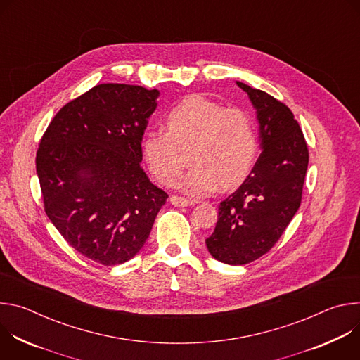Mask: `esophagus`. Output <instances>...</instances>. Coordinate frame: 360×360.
<instances>
[{"mask_svg":"<svg viewBox=\"0 0 360 360\" xmlns=\"http://www.w3.org/2000/svg\"><path fill=\"white\" fill-rule=\"evenodd\" d=\"M169 200L172 205H175V207H189V205H192V200L182 196H176V195H172Z\"/></svg>","mask_w":360,"mask_h":360,"instance_id":"esophagus-1","label":"esophagus"}]
</instances>
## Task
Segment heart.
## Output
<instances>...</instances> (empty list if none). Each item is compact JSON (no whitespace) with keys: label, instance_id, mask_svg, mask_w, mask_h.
Returning a JSON list of instances; mask_svg holds the SVG:
<instances>
[{"label":"heart","instance_id":"heart-1","mask_svg":"<svg viewBox=\"0 0 360 360\" xmlns=\"http://www.w3.org/2000/svg\"><path fill=\"white\" fill-rule=\"evenodd\" d=\"M259 149L252 117L203 95H189L165 115V131H146L141 152L150 175L172 186L188 158L179 185L192 195L238 186L255 165Z\"/></svg>","mask_w":360,"mask_h":360}]
</instances>
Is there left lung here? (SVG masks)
Wrapping results in <instances>:
<instances>
[{"instance_id":"left-lung-1","label":"left lung","mask_w":360,"mask_h":360,"mask_svg":"<svg viewBox=\"0 0 360 360\" xmlns=\"http://www.w3.org/2000/svg\"><path fill=\"white\" fill-rule=\"evenodd\" d=\"M258 112L262 153L243 184L219 205L205 240L215 259L245 265L268 253L300 207L309 150L292 111L265 91L236 81Z\"/></svg>"}]
</instances>
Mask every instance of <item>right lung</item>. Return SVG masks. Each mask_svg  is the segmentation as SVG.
<instances>
[{"instance_id": "obj_1", "label": "right lung", "mask_w": 360, "mask_h": 360, "mask_svg": "<svg viewBox=\"0 0 360 360\" xmlns=\"http://www.w3.org/2000/svg\"><path fill=\"white\" fill-rule=\"evenodd\" d=\"M158 89L99 84L65 104L37 150L44 210L85 258L120 265L141 250L168 193L139 162Z\"/></svg>"}]
</instances>
